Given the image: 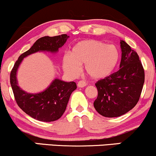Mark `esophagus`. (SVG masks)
<instances>
[{
	"instance_id": "34e87169",
	"label": "esophagus",
	"mask_w": 156,
	"mask_h": 156,
	"mask_svg": "<svg viewBox=\"0 0 156 156\" xmlns=\"http://www.w3.org/2000/svg\"><path fill=\"white\" fill-rule=\"evenodd\" d=\"M86 86H87V83L84 80H80L78 82V87H79V88H83Z\"/></svg>"
}]
</instances>
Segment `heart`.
Here are the masks:
<instances>
[{
    "instance_id": "heart-1",
    "label": "heart",
    "mask_w": 156,
    "mask_h": 156,
    "mask_svg": "<svg viewBox=\"0 0 156 156\" xmlns=\"http://www.w3.org/2000/svg\"><path fill=\"white\" fill-rule=\"evenodd\" d=\"M120 60V52L113 44L107 45L96 39H84L73 46L69 55H64L62 65L66 73L76 76L80 66L84 65L85 72L95 80L103 79L115 71Z\"/></svg>"
}]
</instances>
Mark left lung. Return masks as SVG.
<instances>
[{"label": "left lung", "instance_id": "1", "mask_svg": "<svg viewBox=\"0 0 156 156\" xmlns=\"http://www.w3.org/2000/svg\"><path fill=\"white\" fill-rule=\"evenodd\" d=\"M119 69L95 83L98 95L94 107L105 117H117L136 105L144 83V70L137 53L120 41Z\"/></svg>", "mask_w": 156, "mask_h": 156}]
</instances>
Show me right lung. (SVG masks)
<instances>
[{"label":"right lung","instance_id":"right-lung-1","mask_svg":"<svg viewBox=\"0 0 156 156\" xmlns=\"http://www.w3.org/2000/svg\"><path fill=\"white\" fill-rule=\"evenodd\" d=\"M68 38L69 36L62 34L37 39L28 51L20 55L11 71L10 83L17 105L26 114L39 121L53 122L59 119L65 112L71 94L77 88L76 83L55 78L43 92L31 94L20 88L17 80V69L25 57L39 51L56 53Z\"/></svg>","mask_w":156,"mask_h":156}]
</instances>
